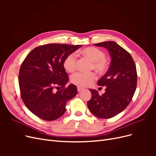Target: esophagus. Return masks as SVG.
<instances>
[{
  "label": "esophagus",
  "instance_id": "obj_1",
  "mask_svg": "<svg viewBox=\"0 0 156 156\" xmlns=\"http://www.w3.org/2000/svg\"><path fill=\"white\" fill-rule=\"evenodd\" d=\"M83 90V88H81V87H77V91L78 92H81Z\"/></svg>",
  "mask_w": 156,
  "mask_h": 156
}]
</instances>
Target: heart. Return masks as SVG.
<instances>
[{
  "instance_id": "obj_1",
  "label": "heart",
  "mask_w": 156,
  "mask_h": 156,
  "mask_svg": "<svg viewBox=\"0 0 156 156\" xmlns=\"http://www.w3.org/2000/svg\"><path fill=\"white\" fill-rule=\"evenodd\" d=\"M81 53L92 62V68L99 72H105L108 68L107 61L105 54L102 50L95 47H88L83 49ZM77 56L75 53H70L65 58L63 66L64 69L68 72H73L76 68ZM97 76L95 73L77 72L71 76V81L79 87L90 86L96 80Z\"/></svg>"
}]
</instances>
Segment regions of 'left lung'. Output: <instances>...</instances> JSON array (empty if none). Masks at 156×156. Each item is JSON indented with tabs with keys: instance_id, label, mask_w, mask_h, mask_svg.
I'll return each mask as SVG.
<instances>
[{
	"instance_id": "8db88e82",
	"label": "left lung",
	"mask_w": 156,
	"mask_h": 156,
	"mask_svg": "<svg viewBox=\"0 0 156 156\" xmlns=\"http://www.w3.org/2000/svg\"><path fill=\"white\" fill-rule=\"evenodd\" d=\"M94 45L106 48L111 56L107 73L99 80V86L106 87L100 96L98 91L90 89L92 98L87 106L92 114L100 119H111L123 111L129 105L136 87L137 74L131 55L115 41H104Z\"/></svg>"
}]
</instances>
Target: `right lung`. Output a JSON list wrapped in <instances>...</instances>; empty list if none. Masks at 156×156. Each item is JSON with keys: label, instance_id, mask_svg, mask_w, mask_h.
I'll return each instance as SVG.
<instances>
[{"label": "right lung", "instance_id": "right-lung-1", "mask_svg": "<svg viewBox=\"0 0 156 156\" xmlns=\"http://www.w3.org/2000/svg\"><path fill=\"white\" fill-rule=\"evenodd\" d=\"M82 45L50 44L33 49L22 63L19 84L21 96L33 114L47 121L62 116L66 101L77 94V87L68 82L63 62L65 58ZM62 88L55 93L54 88Z\"/></svg>", "mask_w": 156, "mask_h": 156}]
</instances>
